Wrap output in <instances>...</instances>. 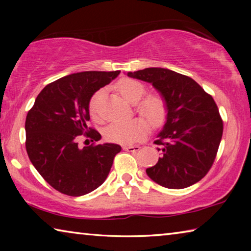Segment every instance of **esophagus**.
I'll return each instance as SVG.
<instances>
[{
  "label": "esophagus",
  "instance_id": "1",
  "mask_svg": "<svg viewBox=\"0 0 251 251\" xmlns=\"http://www.w3.org/2000/svg\"><path fill=\"white\" fill-rule=\"evenodd\" d=\"M123 150L129 152H137L139 150H141V147L138 145H129V146H123Z\"/></svg>",
  "mask_w": 251,
  "mask_h": 251
}]
</instances>
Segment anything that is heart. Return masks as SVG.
<instances>
[{
  "label": "heart",
  "instance_id": "1",
  "mask_svg": "<svg viewBox=\"0 0 251 251\" xmlns=\"http://www.w3.org/2000/svg\"><path fill=\"white\" fill-rule=\"evenodd\" d=\"M118 92L131 104H137V110L152 125H159L166 116V101L159 95L145 96L147 88L139 80L126 78L118 85ZM101 91L96 92L90 100V112L93 117H100ZM148 125L143 118H133L130 121L113 122L106 127L104 135L109 142L118 144H133L142 139L147 134Z\"/></svg>",
  "mask_w": 251,
  "mask_h": 251
}]
</instances>
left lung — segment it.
Listing matches in <instances>:
<instances>
[{
  "label": "left lung",
  "mask_w": 251,
  "mask_h": 251,
  "mask_svg": "<svg viewBox=\"0 0 251 251\" xmlns=\"http://www.w3.org/2000/svg\"><path fill=\"white\" fill-rule=\"evenodd\" d=\"M127 76L151 83L166 101V122L155 141L161 157L146 169L157 184L181 189L206 176L217 155L223 121L217 105L188 76L161 67L128 72Z\"/></svg>",
  "instance_id": "8db88e82"
}]
</instances>
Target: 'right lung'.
Segmentation results:
<instances>
[{
	"instance_id": "right-lung-1",
	"label": "right lung",
	"mask_w": 251,
	"mask_h": 251,
	"mask_svg": "<svg viewBox=\"0 0 251 251\" xmlns=\"http://www.w3.org/2000/svg\"><path fill=\"white\" fill-rule=\"evenodd\" d=\"M121 71H86L50 83L37 95L25 121L26 151L40 175L59 193L83 196L107 178L114 157L122 151L117 144L78 147L79 135L99 142L100 134L87 127L90 100Z\"/></svg>"
}]
</instances>
